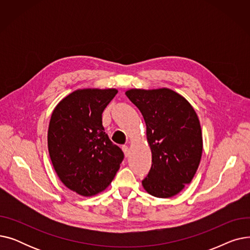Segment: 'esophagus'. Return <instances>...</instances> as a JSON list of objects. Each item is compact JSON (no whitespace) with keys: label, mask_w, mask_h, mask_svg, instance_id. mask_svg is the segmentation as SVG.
I'll list each match as a JSON object with an SVG mask.
<instances>
[{"label":"esophagus","mask_w":250,"mask_h":250,"mask_svg":"<svg viewBox=\"0 0 250 250\" xmlns=\"http://www.w3.org/2000/svg\"><path fill=\"white\" fill-rule=\"evenodd\" d=\"M122 149H123V151H124V153H125V157H128V154H129L128 147L125 146V145H124V146L122 147Z\"/></svg>","instance_id":"esophagus-1"}]
</instances>
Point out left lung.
<instances>
[{"label":"left lung","instance_id":"obj_1","mask_svg":"<svg viewBox=\"0 0 250 250\" xmlns=\"http://www.w3.org/2000/svg\"><path fill=\"white\" fill-rule=\"evenodd\" d=\"M125 95L143 114L152 152V166L142 185L157 198H171L190 183L201 162L199 117L185 97L167 88L130 89Z\"/></svg>","mask_w":250,"mask_h":250}]
</instances>
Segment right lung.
<instances>
[{"label": "right lung", "mask_w": 250, "mask_h": 250, "mask_svg": "<svg viewBox=\"0 0 250 250\" xmlns=\"http://www.w3.org/2000/svg\"><path fill=\"white\" fill-rule=\"evenodd\" d=\"M116 93V89L77 90L51 114L47 133L51 163L63 185L83 196L106 188L124 160V152L102 125V112Z\"/></svg>", "instance_id": "1"}]
</instances>
